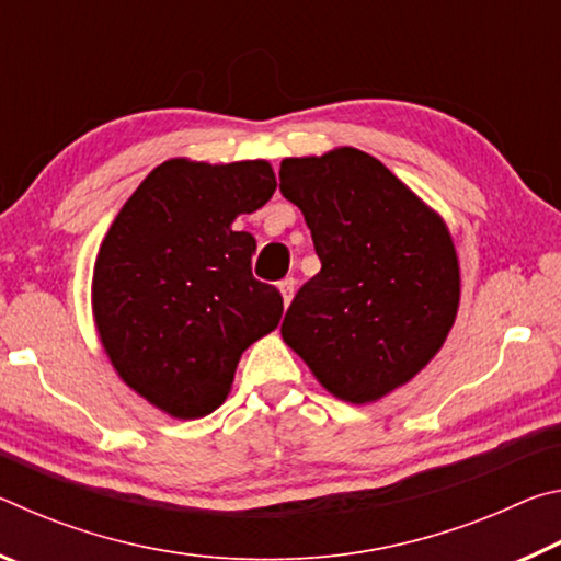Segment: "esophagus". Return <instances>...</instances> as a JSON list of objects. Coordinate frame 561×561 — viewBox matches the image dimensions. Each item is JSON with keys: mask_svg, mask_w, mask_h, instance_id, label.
<instances>
[{"mask_svg": "<svg viewBox=\"0 0 561 561\" xmlns=\"http://www.w3.org/2000/svg\"><path fill=\"white\" fill-rule=\"evenodd\" d=\"M294 289H297V282L291 277H287L284 282H279V291H282V299H284V307H289L291 299H294Z\"/></svg>", "mask_w": 561, "mask_h": 561, "instance_id": "1", "label": "esophagus"}]
</instances>
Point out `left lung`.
<instances>
[{"label": "left lung", "mask_w": 561, "mask_h": 561, "mask_svg": "<svg viewBox=\"0 0 561 561\" xmlns=\"http://www.w3.org/2000/svg\"><path fill=\"white\" fill-rule=\"evenodd\" d=\"M279 180L321 260L282 321L284 344L331 396L381 401L431 364L458 317L448 225L358 148L284 158Z\"/></svg>", "instance_id": "left-lung-1"}]
</instances>
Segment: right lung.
<instances>
[{"mask_svg":"<svg viewBox=\"0 0 561 561\" xmlns=\"http://www.w3.org/2000/svg\"><path fill=\"white\" fill-rule=\"evenodd\" d=\"M277 190L267 160L173 158L136 187L99 247L91 309L123 383L180 421L225 403L244 348L277 329L279 291L234 232Z\"/></svg>","mask_w":561,"mask_h":561,"instance_id":"right-lung-1","label":"right lung"}]
</instances>
